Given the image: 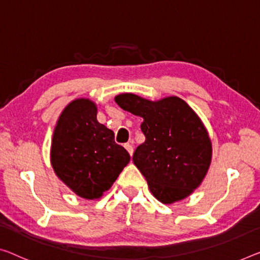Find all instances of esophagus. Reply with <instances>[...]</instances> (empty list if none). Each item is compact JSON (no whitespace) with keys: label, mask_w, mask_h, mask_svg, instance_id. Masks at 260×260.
I'll use <instances>...</instances> for the list:
<instances>
[{"label":"esophagus","mask_w":260,"mask_h":260,"mask_svg":"<svg viewBox=\"0 0 260 260\" xmlns=\"http://www.w3.org/2000/svg\"><path fill=\"white\" fill-rule=\"evenodd\" d=\"M124 147L126 149L127 152H129V154H130V155H133V153H134V146L131 145L130 143H126L125 145H124Z\"/></svg>","instance_id":"1"}]
</instances>
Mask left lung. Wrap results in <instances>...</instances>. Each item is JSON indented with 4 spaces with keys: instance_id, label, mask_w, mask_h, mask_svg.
<instances>
[{
    "instance_id": "left-lung-1",
    "label": "left lung",
    "mask_w": 260,
    "mask_h": 260,
    "mask_svg": "<svg viewBox=\"0 0 260 260\" xmlns=\"http://www.w3.org/2000/svg\"><path fill=\"white\" fill-rule=\"evenodd\" d=\"M115 102L143 117L145 142L133 160L153 197L171 205L188 197L205 179L211 161V142L197 113L178 96L150 101L125 93Z\"/></svg>"
}]
</instances>
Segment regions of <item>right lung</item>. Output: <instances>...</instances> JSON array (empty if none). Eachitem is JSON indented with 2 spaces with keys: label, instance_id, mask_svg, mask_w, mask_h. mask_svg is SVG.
Segmentation results:
<instances>
[{
  "label": "right lung",
  "instance_id": "obj_1",
  "mask_svg": "<svg viewBox=\"0 0 260 260\" xmlns=\"http://www.w3.org/2000/svg\"><path fill=\"white\" fill-rule=\"evenodd\" d=\"M88 99L72 101L57 122L51 145V164L57 177L80 198L102 197L130 161L114 133L96 118Z\"/></svg>",
  "mask_w": 260,
  "mask_h": 260
}]
</instances>
